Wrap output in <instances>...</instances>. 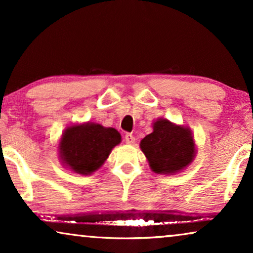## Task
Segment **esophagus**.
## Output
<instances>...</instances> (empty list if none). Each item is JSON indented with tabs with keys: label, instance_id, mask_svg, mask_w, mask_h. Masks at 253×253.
Returning <instances> with one entry per match:
<instances>
[{
	"label": "esophagus",
	"instance_id": "esophagus-1",
	"mask_svg": "<svg viewBox=\"0 0 253 253\" xmlns=\"http://www.w3.org/2000/svg\"><path fill=\"white\" fill-rule=\"evenodd\" d=\"M124 140H126V144L132 145L134 143V140H136V138H134L131 133H126V137H124Z\"/></svg>",
	"mask_w": 253,
	"mask_h": 253
}]
</instances>
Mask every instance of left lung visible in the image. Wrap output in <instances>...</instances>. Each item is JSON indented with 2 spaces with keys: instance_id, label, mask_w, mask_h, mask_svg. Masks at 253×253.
Returning <instances> with one entry per match:
<instances>
[{
  "instance_id": "left-lung-1",
  "label": "left lung",
  "mask_w": 253,
  "mask_h": 253,
  "mask_svg": "<svg viewBox=\"0 0 253 253\" xmlns=\"http://www.w3.org/2000/svg\"><path fill=\"white\" fill-rule=\"evenodd\" d=\"M140 148L157 174H176L188 167L196 155L191 130L166 119L155 121L153 132L140 141Z\"/></svg>"
}]
</instances>
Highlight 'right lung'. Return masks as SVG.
<instances>
[{"instance_id":"right-lung-1","label":"right lung","mask_w":253,"mask_h":253,"mask_svg":"<svg viewBox=\"0 0 253 253\" xmlns=\"http://www.w3.org/2000/svg\"><path fill=\"white\" fill-rule=\"evenodd\" d=\"M120 143L121 134L116 129L87 122L68 126L62 134L58 150L62 164L69 169L81 175H91Z\"/></svg>"}]
</instances>
